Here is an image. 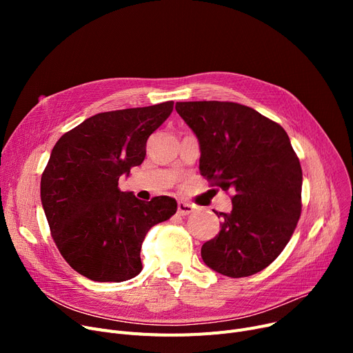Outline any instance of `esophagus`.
<instances>
[{"label": "esophagus", "mask_w": 353, "mask_h": 353, "mask_svg": "<svg viewBox=\"0 0 353 353\" xmlns=\"http://www.w3.org/2000/svg\"><path fill=\"white\" fill-rule=\"evenodd\" d=\"M193 212V206L190 205V203H186V201H179L177 203V213L180 216H188Z\"/></svg>", "instance_id": "obj_1"}]
</instances>
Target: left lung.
Here are the masks:
<instances>
[{"label": "left lung", "mask_w": 353, "mask_h": 353, "mask_svg": "<svg viewBox=\"0 0 353 353\" xmlns=\"http://www.w3.org/2000/svg\"><path fill=\"white\" fill-rule=\"evenodd\" d=\"M176 111L200 144L199 169L232 193L219 234L201 246L210 269L246 277L268 268L290 240L302 212V167L281 124L230 101H183Z\"/></svg>", "instance_id": "8db88e82"}]
</instances>
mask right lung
I'll return each instance as SVG.
<instances>
[{
	"label": "right lung",
	"instance_id": "obj_1",
	"mask_svg": "<svg viewBox=\"0 0 353 353\" xmlns=\"http://www.w3.org/2000/svg\"><path fill=\"white\" fill-rule=\"evenodd\" d=\"M173 101L105 111L55 143L41 176V203L55 246L65 262L94 282H124L141 272V243L169 220L177 201L139 200L119 179L140 165L145 143L172 114Z\"/></svg>",
	"mask_w": 353,
	"mask_h": 353
}]
</instances>
